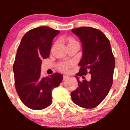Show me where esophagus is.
Listing matches in <instances>:
<instances>
[{
	"mask_svg": "<svg viewBox=\"0 0 130 130\" xmlns=\"http://www.w3.org/2000/svg\"><path fill=\"white\" fill-rule=\"evenodd\" d=\"M68 77H69V76H67V75H64L63 76V80H67V79L68 78Z\"/></svg>",
	"mask_w": 130,
	"mask_h": 130,
	"instance_id": "1",
	"label": "esophagus"
}]
</instances>
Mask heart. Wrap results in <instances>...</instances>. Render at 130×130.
<instances>
[{"instance_id":"b5f03b06","label":"heart","mask_w":130,"mask_h":130,"mask_svg":"<svg viewBox=\"0 0 130 130\" xmlns=\"http://www.w3.org/2000/svg\"><path fill=\"white\" fill-rule=\"evenodd\" d=\"M74 41L73 40H70L69 43L70 42H73ZM70 67V64L68 63H61L59 65V69L60 70V71H66L68 70V67Z\"/></svg>"}]
</instances>
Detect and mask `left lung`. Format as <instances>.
<instances>
[{"label": "left lung", "mask_w": 130, "mask_h": 130, "mask_svg": "<svg viewBox=\"0 0 130 130\" xmlns=\"http://www.w3.org/2000/svg\"><path fill=\"white\" fill-rule=\"evenodd\" d=\"M72 32L81 42L83 57L79 63L80 69L75 76L78 87L71 92V99L82 108H93L101 103L111 88L114 57L109 41L100 30L81 27L73 29ZM87 72L91 74L90 79L80 82L78 76Z\"/></svg>", "instance_id": "obj_1"}]
</instances>
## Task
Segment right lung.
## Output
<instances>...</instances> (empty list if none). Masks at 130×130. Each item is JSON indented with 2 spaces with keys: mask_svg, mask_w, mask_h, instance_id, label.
Segmentation results:
<instances>
[{
  "mask_svg": "<svg viewBox=\"0 0 130 130\" xmlns=\"http://www.w3.org/2000/svg\"><path fill=\"white\" fill-rule=\"evenodd\" d=\"M60 33L49 27L30 30L22 37L13 66L15 87L19 98L34 110L45 109L52 103V91L63 80L62 74L41 76L42 60L50 57L53 40Z\"/></svg>",
  "mask_w": 130,
  "mask_h": 130,
  "instance_id": "obj_1",
  "label": "right lung"
}]
</instances>
